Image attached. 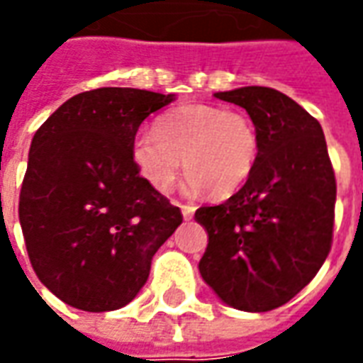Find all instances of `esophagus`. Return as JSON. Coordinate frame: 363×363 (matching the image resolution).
<instances>
[{"label":"esophagus","instance_id":"1","mask_svg":"<svg viewBox=\"0 0 363 363\" xmlns=\"http://www.w3.org/2000/svg\"><path fill=\"white\" fill-rule=\"evenodd\" d=\"M181 212H182V218L184 220H190L194 212H196V206L194 204H181Z\"/></svg>","mask_w":363,"mask_h":363}]
</instances>
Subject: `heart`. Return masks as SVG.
I'll use <instances>...</instances> for the list:
<instances>
[{"mask_svg":"<svg viewBox=\"0 0 363 363\" xmlns=\"http://www.w3.org/2000/svg\"><path fill=\"white\" fill-rule=\"evenodd\" d=\"M260 155L259 130L245 112L216 104H181L157 120L155 130L138 132L132 161L157 192L173 189L182 167L189 190L210 189L231 196L251 179Z\"/></svg>","mask_w":363,"mask_h":363,"instance_id":"obj_1","label":"heart"}]
</instances>
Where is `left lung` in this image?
<instances>
[{
	"mask_svg": "<svg viewBox=\"0 0 363 363\" xmlns=\"http://www.w3.org/2000/svg\"><path fill=\"white\" fill-rule=\"evenodd\" d=\"M239 104L260 138L259 163L243 189L194 218L208 231L200 274L223 303L272 311L315 278L335 228L336 181L323 128L270 87L216 93Z\"/></svg>",
	"mask_w": 363,
	"mask_h": 363,
	"instance_id": "left-lung-1",
	"label": "left lung"
}]
</instances>
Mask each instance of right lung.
<instances>
[{
	"instance_id": "right-lung-1",
	"label": "right lung",
	"mask_w": 363,
	"mask_h": 363,
	"mask_svg": "<svg viewBox=\"0 0 363 363\" xmlns=\"http://www.w3.org/2000/svg\"><path fill=\"white\" fill-rule=\"evenodd\" d=\"M174 95L101 87L72 96L36 130L19 221L38 280L91 313L130 303L181 210L132 161L135 132Z\"/></svg>"
}]
</instances>
